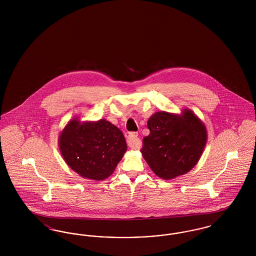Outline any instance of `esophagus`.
<instances>
[{
  "instance_id": "esophagus-1",
  "label": "esophagus",
  "mask_w": 256,
  "mask_h": 256,
  "mask_svg": "<svg viewBox=\"0 0 256 256\" xmlns=\"http://www.w3.org/2000/svg\"><path fill=\"white\" fill-rule=\"evenodd\" d=\"M138 134L136 132H128L126 135V142H128V145L130 148H139L141 146V142L139 140V138L137 137Z\"/></svg>"
}]
</instances>
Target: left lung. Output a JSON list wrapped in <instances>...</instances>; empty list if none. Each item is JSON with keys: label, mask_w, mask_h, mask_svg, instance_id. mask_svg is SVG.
<instances>
[{"label": "left lung", "mask_w": 256, "mask_h": 256, "mask_svg": "<svg viewBox=\"0 0 256 256\" xmlns=\"http://www.w3.org/2000/svg\"><path fill=\"white\" fill-rule=\"evenodd\" d=\"M150 132L143 139L142 156L162 180H172L192 170L207 142L206 124L193 111L182 114L158 111L148 120Z\"/></svg>", "instance_id": "obj_1"}]
</instances>
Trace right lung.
<instances>
[{
  "label": "right lung",
  "mask_w": 256,
  "mask_h": 256,
  "mask_svg": "<svg viewBox=\"0 0 256 256\" xmlns=\"http://www.w3.org/2000/svg\"><path fill=\"white\" fill-rule=\"evenodd\" d=\"M58 146L66 164L80 176L104 180L113 174L126 152L122 132L113 124L80 122L74 118L58 135Z\"/></svg>",
  "instance_id": "add662e5"
}]
</instances>
